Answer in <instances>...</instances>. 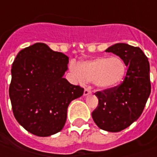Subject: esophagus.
<instances>
[{"mask_svg":"<svg viewBox=\"0 0 157 157\" xmlns=\"http://www.w3.org/2000/svg\"><path fill=\"white\" fill-rule=\"evenodd\" d=\"M89 94H91V90H90L89 89H88V88H85V89H84L83 95H89Z\"/></svg>","mask_w":157,"mask_h":157,"instance_id":"34e87169","label":"esophagus"}]
</instances>
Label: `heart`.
I'll list each match as a JSON object with an SVG mask.
<instances>
[{
    "label": "heart",
    "instance_id": "b5f03b06",
    "mask_svg": "<svg viewBox=\"0 0 157 157\" xmlns=\"http://www.w3.org/2000/svg\"><path fill=\"white\" fill-rule=\"evenodd\" d=\"M72 73L80 80L91 82L101 89L114 88L122 81L126 73V65L120 57H96L79 62L71 63Z\"/></svg>",
    "mask_w": 157,
    "mask_h": 157
}]
</instances>
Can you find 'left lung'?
Wrapping results in <instances>:
<instances>
[{
  "instance_id": "8db88e82",
  "label": "left lung",
  "mask_w": 157,
  "mask_h": 157,
  "mask_svg": "<svg viewBox=\"0 0 157 157\" xmlns=\"http://www.w3.org/2000/svg\"><path fill=\"white\" fill-rule=\"evenodd\" d=\"M106 52L120 56L127 73L121 84L95 92L98 105L92 117L101 129L119 132L136 121L144 109L151 91L149 62L140 48L126 43H116Z\"/></svg>"
}]
</instances>
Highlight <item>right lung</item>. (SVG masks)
Masks as SVG:
<instances>
[{
    "instance_id": "right-lung-1",
    "label": "right lung",
    "mask_w": 157,
    "mask_h": 157,
    "mask_svg": "<svg viewBox=\"0 0 157 157\" xmlns=\"http://www.w3.org/2000/svg\"><path fill=\"white\" fill-rule=\"evenodd\" d=\"M68 63L67 56L41 42L15 57L9 97L16 121L31 134L49 136L61 131L69 103L83 95V88L63 78Z\"/></svg>"
}]
</instances>
